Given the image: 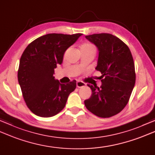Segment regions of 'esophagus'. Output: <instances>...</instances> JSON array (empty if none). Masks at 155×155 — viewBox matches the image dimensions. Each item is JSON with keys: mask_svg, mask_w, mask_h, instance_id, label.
<instances>
[{"mask_svg": "<svg viewBox=\"0 0 155 155\" xmlns=\"http://www.w3.org/2000/svg\"><path fill=\"white\" fill-rule=\"evenodd\" d=\"M86 85V83H84V82H82L80 81H78L77 82V87L78 88H81V87H83Z\"/></svg>", "mask_w": 155, "mask_h": 155, "instance_id": "1", "label": "esophagus"}]
</instances>
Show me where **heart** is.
<instances>
[{
	"label": "heart",
	"instance_id": "heart-1",
	"mask_svg": "<svg viewBox=\"0 0 155 155\" xmlns=\"http://www.w3.org/2000/svg\"><path fill=\"white\" fill-rule=\"evenodd\" d=\"M83 45H93L92 44H89V43H85V44H83L81 45V46H83Z\"/></svg>",
	"mask_w": 155,
	"mask_h": 155
}]
</instances>
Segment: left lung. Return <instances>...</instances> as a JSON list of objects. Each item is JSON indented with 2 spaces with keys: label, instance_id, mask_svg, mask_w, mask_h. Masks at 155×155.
I'll list each match as a JSON object with an SVG mask.
<instances>
[{
  "label": "left lung",
  "instance_id": "obj_1",
  "mask_svg": "<svg viewBox=\"0 0 155 155\" xmlns=\"http://www.w3.org/2000/svg\"><path fill=\"white\" fill-rule=\"evenodd\" d=\"M97 47V71L101 73V86L88 87L92 95L84 101L88 110L100 117H110L126 107L134 89L136 73L134 60L129 48L110 33L86 35Z\"/></svg>",
  "mask_w": 155,
  "mask_h": 155
}]
</instances>
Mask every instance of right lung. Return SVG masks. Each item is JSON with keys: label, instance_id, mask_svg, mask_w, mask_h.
<instances>
[{"label": "right lung", "instance_id": "1", "mask_svg": "<svg viewBox=\"0 0 155 155\" xmlns=\"http://www.w3.org/2000/svg\"><path fill=\"white\" fill-rule=\"evenodd\" d=\"M82 33H49L27 45L21 55L18 81L27 107L36 116L52 117L65 107L77 81L61 84L54 77V69L61 64L65 51Z\"/></svg>", "mask_w": 155, "mask_h": 155}]
</instances>
